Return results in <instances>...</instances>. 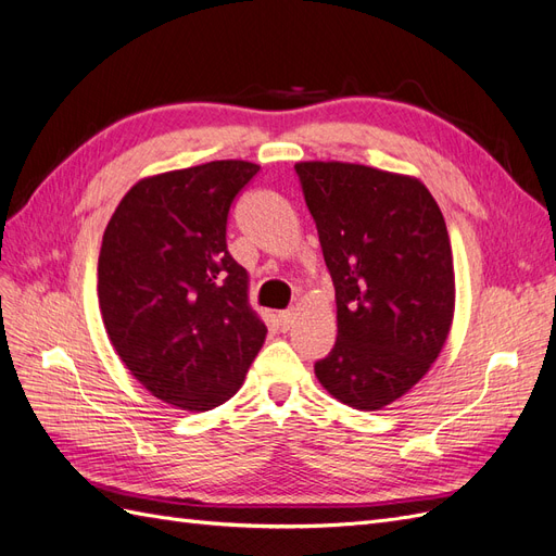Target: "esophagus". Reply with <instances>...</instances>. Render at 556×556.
Instances as JSON below:
<instances>
[{
	"mask_svg": "<svg viewBox=\"0 0 556 556\" xmlns=\"http://www.w3.org/2000/svg\"><path fill=\"white\" fill-rule=\"evenodd\" d=\"M292 323H294V311L278 313V327H280V331H290Z\"/></svg>",
	"mask_w": 556,
	"mask_h": 556,
	"instance_id": "esophagus-1",
	"label": "esophagus"
}]
</instances>
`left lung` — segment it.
<instances>
[{"mask_svg":"<svg viewBox=\"0 0 556 556\" xmlns=\"http://www.w3.org/2000/svg\"><path fill=\"white\" fill-rule=\"evenodd\" d=\"M336 290L339 336L315 376L357 410H380L427 376L454 317L443 213L422 180L350 162H296Z\"/></svg>","mask_w":556,"mask_h":556,"instance_id":"left-lung-1","label":"left lung"}]
</instances>
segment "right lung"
<instances>
[{
    "mask_svg": "<svg viewBox=\"0 0 556 556\" xmlns=\"http://www.w3.org/2000/svg\"><path fill=\"white\" fill-rule=\"evenodd\" d=\"M257 172L215 160L141 178L106 225L97 294L111 345L174 408L229 401L266 339L248 271L227 250L229 208Z\"/></svg>",
    "mask_w": 556,
    "mask_h": 556,
    "instance_id": "obj_1",
    "label": "right lung"
}]
</instances>
